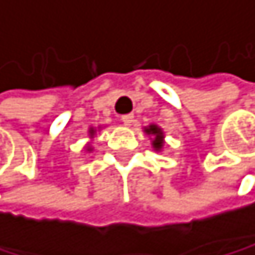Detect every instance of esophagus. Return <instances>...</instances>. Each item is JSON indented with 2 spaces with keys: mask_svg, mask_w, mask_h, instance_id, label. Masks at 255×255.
Instances as JSON below:
<instances>
[{
  "mask_svg": "<svg viewBox=\"0 0 255 255\" xmlns=\"http://www.w3.org/2000/svg\"><path fill=\"white\" fill-rule=\"evenodd\" d=\"M133 120H135L133 114H125V116H122V122H124L125 125H131V124H133Z\"/></svg>",
  "mask_w": 255,
  "mask_h": 255,
  "instance_id": "obj_1",
  "label": "esophagus"
}]
</instances>
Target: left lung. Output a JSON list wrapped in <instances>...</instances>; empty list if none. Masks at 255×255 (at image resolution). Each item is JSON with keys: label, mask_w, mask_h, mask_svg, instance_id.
<instances>
[{"label": "left lung", "mask_w": 255, "mask_h": 255, "mask_svg": "<svg viewBox=\"0 0 255 255\" xmlns=\"http://www.w3.org/2000/svg\"><path fill=\"white\" fill-rule=\"evenodd\" d=\"M147 133H154V135H156V139H154V147H159L162 146V135H160V130L157 128V127H154V125H151L149 128H147Z\"/></svg>", "instance_id": "1"}]
</instances>
